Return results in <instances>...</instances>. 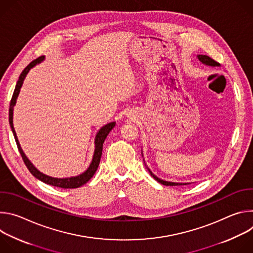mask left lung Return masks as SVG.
Masks as SVG:
<instances>
[{"mask_svg":"<svg viewBox=\"0 0 253 253\" xmlns=\"http://www.w3.org/2000/svg\"><path fill=\"white\" fill-rule=\"evenodd\" d=\"M197 57H198L199 61H200L202 64H205V65H207V66H213V67H214V66H219V65H220L219 63H217L215 60H213L212 58H210L209 56H206V55H198ZM148 171H149V173L151 174V176L156 180V181H158L159 183H161V184H163V185H166V186H176V185H186V184H189V183H176V182L164 181V180H162V179L158 178L157 176H155V175L150 171V169H148Z\"/></svg>","mask_w":253,"mask_h":253,"instance_id":"1","label":"left lung"}]
</instances>
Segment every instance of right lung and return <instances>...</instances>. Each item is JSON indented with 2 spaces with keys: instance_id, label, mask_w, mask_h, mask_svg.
Returning <instances> with one entry per match:
<instances>
[{
  "instance_id": "right-lung-1",
  "label": "right lung",
  "mask_w": 253,
  "mask_h": 253,
  "mask_svg": "<svg viewBox=\"0 0 253 253\" xmlns=\"http://www.w3.org/2000/svg\"><path fill=\"white\" fill-rule=\"evenodd\" d=\"M44 60V56L42 57H39L36 60L32 61L21 73L20 77H19V80L17 82V85H16V88H15V91H14V94H13V97L11 99V103H10V109H9V122H10V126H11V129H12V132L14 134V137H15V140H16V143H17V146H18V149L20 151V154L23 158V161L24 163L26 164L27 168L29 169V171L31 172V174L33 176H35L37 179L41 180L42 182L46 183V184H50L52 186H56V187H61V188H78L82 185H84L85 183H87L89 180L93 177V175L95 174L98 166H99V163H100V159H101V155H102V150H103V143L107 137V135L109 134V132L114 128L115 126V122H111V123H108L107 125L103 126L99 132L97 133L96 135V138H95V151H94V155H93V159H92V162L89 166V168L82 174L78 175V176H75V177H70V178H54V177H50L48 175H45L43 174L42 172H40L37 168H36L31 162L30 160L27 158V156L25 155V153L23 152L21 146H20V143L18 141V138H17V135H16V131L14 129V126H13V110H14V106L16 104V101H17V98H18V95L20 93V90H21V87L23 85V82L27 76V74L29 73V71L37 64L41 63L42 61Z\"/></svg>"
}]
</instances>
